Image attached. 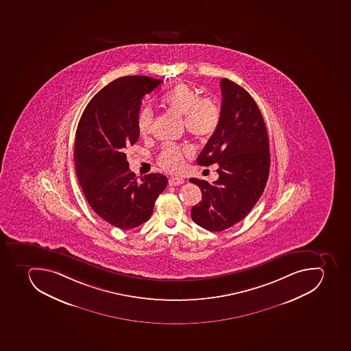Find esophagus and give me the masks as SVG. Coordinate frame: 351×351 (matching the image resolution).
Instances as JSON below:
<instances>
[{
  "mask_svg": "<svg viewBox=\"0 0 351 351\" xmlns=\"http://www.w3.org/2000/svg\"><path fill=\"white\" fill-rule=\"evenodd\" d=\"M182 183H184V179H183V178L171 177L169 179V184H170V186H180V184H182Z\"/></svg>",
  "mask_w": 351,
  "mask_h": 351,
  "instance_id": "34e87169",
  "label": "esophagus"
}]
</instances>
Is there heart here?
Returning a JSON list of instances; mask_svg holds the SVG:
<instances>
[{"label":"heart","instance_id":"obj_1","mask_svg":"<svg viewBox=\"0 0 351 351\" xmlns=\"http://www.w3.org/2000/svg\"><path fill=\"white\" fill-rule=\"evenodd\" d=\"M162 104L170 111L183 115V124L190 134L200 140H206L217 132L221 121V109L211 97H200L195 88L186 83H179L161 97ZM154 123V111L145 108L138 113L136 128L138 134H150ZM190 151L186 147L167 145L160 156V165L169 172H179L184 167V156Z\"/></svg>","mask_w":351,"mask_h":351}]
</instances>
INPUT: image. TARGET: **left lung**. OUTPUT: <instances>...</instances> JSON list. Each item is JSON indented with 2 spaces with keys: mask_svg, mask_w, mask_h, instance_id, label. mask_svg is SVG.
Returning <instances> with one entry per match:
<instances>
[{
  "mask_svg": "<svg viewBox=\"0 0 351 351\" xmlns=\"http://www.w3.org/2000/svg\"><path fill=\"white\" fill-rule=\"evenodd\" d=\"M221 121L209 138L197 165L218 163L219 179L211 184L192 178L202 200L191 209L192 220L218 232L247 217L259 200L270 170L269 138L263 114L245 88L222 79Z\"/></svg>",
  "mask_w": 351,
  "mask_h": 351,
  "instance_id": "1",
  "label": "left lung"
}]
</instances>
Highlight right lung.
I'll return each mask as SVG.
<instances>
[{
	"mask_svg": "<svg viewBox=\"0 0 351 351\" xmlns=\"http://www.w3.org/2000/svg\"><path fill=\"white\" fill-rule=\"evenodd\" d=\"M161 82L143 75L119 77L92 97L77 124L74 163L80 186L93 211L119 229L149 220L168 183L161 173L138 181L124 154L138 141L142 99Z\"/></svg>",
	"mask_w": 351,
	"mask_h": 351,
	"instance_id": "obj_1",
	"label": "right lung"
}]
</instances>
